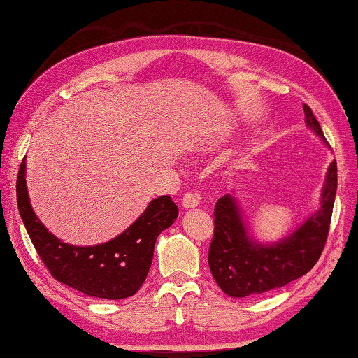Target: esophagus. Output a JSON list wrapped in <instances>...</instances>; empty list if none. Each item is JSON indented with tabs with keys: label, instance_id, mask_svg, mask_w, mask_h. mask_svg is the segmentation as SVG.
Listing matches in <instances>:
<instances>
[{
	"label": "esophagus",
	"instance_id": "esophagus-1",
	"mask_svg": "<svg viewBox=\"0 0 358 358\" xmlns=\"http://www.w3.org/2000/svg\"><path fill=\"white\" fill-rule=\"evenodd\" d=\"M199 199H201L199 194H196V193H192V192L185 193L184 198H182V206L187 208H193L199 204Z\"/></svg>",
	"mask_w": 358,
	"mask_h": 358
}]
</instances>
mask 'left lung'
I'll use <instances>...</instances> for the list:
<instances>
[{
    "label": "left lung",
    "instance_id": "left-lung-1",
    "mask_svg": "<svg viewBox=\"0 0 358 358\" xmlns=\"http://www.w3.org/2000/svg\"><path fill=\"white\" fill-rule=\"evenodd\" d=\"M307 126L324 138L318 120L304 104ZM336 162L329 166L321 208L298 231L278 245L262 246L248 238L237 202L222 196L215 206L213 238L208 248V266L215 282L232 298L260 294L285 287L307 274L326 246L336 193Z\"/></svg>",
    "mask_w": 358,
    "mask_h": 358
}]
</instances>
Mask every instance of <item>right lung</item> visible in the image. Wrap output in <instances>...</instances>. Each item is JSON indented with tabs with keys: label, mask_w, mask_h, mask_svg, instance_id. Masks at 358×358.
<instances>
[{
	"label": "right lung",
	"mask_w": 358,
	"mask_h": 358,
	"mask_svg": "<svg viewBox=\"0 0 358 358\" xmlns=\"http://www.w3.org/2000/svg\"><path fill=\"white\" fill-rule=\"evenodd\" d=\"M17 204L32 245L52 278L101 299H124L138 292L151 268L157 237L179 215L170 196H160L151 201L129 229L104 245H66L46 231L32 212L26 190L24 159L17 176Z\"/></svg>",
	"instance_id": "1"
}]
</instances>
